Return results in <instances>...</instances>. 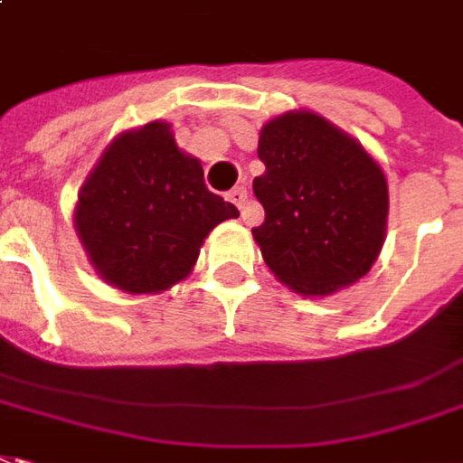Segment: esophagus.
<instances>
[{"label":"esophagus","instance_id":"1","mask_svg":"<svg viewBox=\"0 0 463 463\" xmlns=\"http://www.w3.org/2000/svg\"><path fill=\"white\" fill-rule=\"evenodd\" d=\"M229 200H232L236 207H239V212H241V214H246V210H249V190H246L244 185L234 187V190L229 193Z\"/></svg>","mask_w":463,"mask_h":463}]
</instances>
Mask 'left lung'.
Segmentation results:
<instances>
[{
	"mask_svg": "<svg viewBox=\"0 0 463 463\" xmlns=\"http://www.w3.org/2000/svg\"><path fill=\"white\" fill-rule=\"evenodd\" d=\"M266 210L253 239L276 278L302 295H332L366 276L383 246L388 183L359 141L312 112L260 128Z\"/></svg>",
	"mask_w": 463,
	"mask_h": 463,
	"instance_id": "1",
	"label": "left lung"
}]
</instances>
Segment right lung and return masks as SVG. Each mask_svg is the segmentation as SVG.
<instances>
[{
	"mask_svg": "<svg viewBox=\"0 0 463 463\" xmlns=\"http://www.w3.org/2000/svg\"><path fill=\"white\" fill-rule=\"evenodd\" d=\"M239 217L210 193L203 165L180 151L170 124L151 121L114 138L82 185L75 227L107 283L161 293L193 270L204 236Z\"/></svg>",
	"mask_w": 463,
	"mask_h": 463,
	"instance_id": "1",
	"label": "right lung"
}]
</instances>
